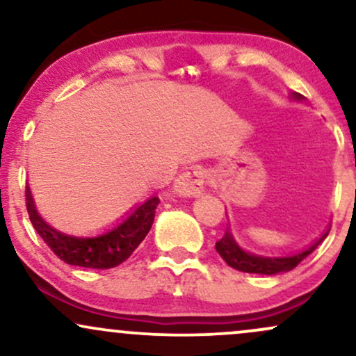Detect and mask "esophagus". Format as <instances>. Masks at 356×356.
Segmentation results:
<instances>
[{"label": "esophagus", "instance_id": "esophagus-1", "mask_svg": "<svg viewBox=\"0 0 356 356\" xmlns=\"http://www.w3.org/2000/svg\"><path fill=\"white\" fill-rule=\"evenodd\" d=\"M204 179H206V172H204L201 167L184 170L175 179L174 192L177 195H181V197H194V195H199L204 189Z\"/></svg>", "mask_w": 356, "mask_h": 356}]
</instances>
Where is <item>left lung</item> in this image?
<instances>
[{"instance_id": "obj_1", "label": "left lung", "mask_w": 356, "mask_h": 356, "mask_svg": "<svg viewBox=\"0 0 356 356\" xmlns=\"http://www.w3.org/2000/svg\"><path fill=\"white\" fill-rule=\"evenodd\" d=\"M291 99L303 102L305 97L300 95V93L293 92ZM330 227L325 229V232L318 238L314 243L309 244L308 248L303 249V251L296 252V254L291 256H281V257H269V256H257L252 254V252L244 251L243 248L236 243L234 236L231 234V229L227 227L226 232H224L222 239H219L216 243V251L219 252L220 257L229 264L231 268L238 269V271L243 273H254V275H277V273H286L295 269L301 261L305 259L306 256H309L320 244L325 241L326 236H328Z\"/></svg>"}]
</instances>
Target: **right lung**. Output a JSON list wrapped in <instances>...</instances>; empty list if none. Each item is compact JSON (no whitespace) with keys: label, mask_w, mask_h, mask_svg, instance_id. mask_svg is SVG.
<instances>
[{"label":"right lung","mask_w":356,"mask_h":356,"mask_svg":"<svg viewBox=\"0 0 356 356\" xmlns=\"http://www.w3.org/2000/svg\"><path fill=\"white\" fill-rule=\"evenodd\" d=\"M24 194L31 224L47 246L67 264L90 269H110L129 259V256L149 234L154 224L155 209L161 202L157 195H152L144 204L130 209L129 214L108 231H104L99 236L79 238L56 231L38 214L28 186Z\"/></svg>","instance_id":"add662e5"}]
</instances>
